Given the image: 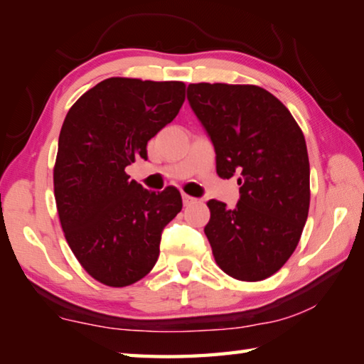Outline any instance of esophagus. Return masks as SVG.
<instances>
[{
	"label": "esophagus",
	"instance_id": "34e87169",
	"mask_svg": "<svg viewBox=\"0 0 364 364\" xmlns=\"http://www.w3.org/2000/svg\"><path fill=\"white\" fill-rule=\"evenodd\" d=\"M194 202H196L194 197H191V196H188V194H183V204H184V205L194 204Z\"/></svg>",
	"mask_w": 364,
	"mask_h": 364
}]
</instances>
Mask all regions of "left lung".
Returning <instances> with one entry per match:
<instances>
[{"label":"left lung","instance_id":"left-lung-1","mask_svg":"<svg viewBox=\"0 0 364 364\" xmlns=\"http://www.w3.org/2000/svg\"><path fill=\"white\" fill-rule=\"evenodd\" d=\"M188 101L212 139L218 176L241 184L234 208L207 202L204 232L215 262L234 279H267L294 254L308 217L304 133L284 104L257 85L191 83Z\"/></svg>","mask_w":364,"mask_h":364}]
</instances>
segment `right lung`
Wrapping results in <instances>:
<instances>
[{
  "mask_svg": "<svg viewBox=\"0 0 364 364\" xmlns=\"http://www.w3.org/2000/svg\"><path fill=\"white\" fill-rule=\"evenodd\" d=\"M183 82L112 77L65 115L54 164V197L67 244L91 278L109 287L143 279L159 258L160 234L181 212L173 186L151 193L125 168L147 160V141L175 119Z\"/></svg>",
  "mask_w": 364,
  "mask_h": 364,
  "instance_id": "add662e5",
  "label": "right lung"
}]
</instances>
